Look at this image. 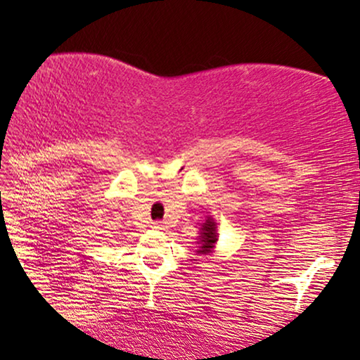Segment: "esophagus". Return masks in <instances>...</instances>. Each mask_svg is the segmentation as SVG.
Listing matches in <instances>:
<instances>
[{"label":"esophagus","mask_w":360,"mask_h":360,"mask_svg":"<svg viewBox=\"0 0 360 360\" xmlns=\"http://www.w3.org/2000/svg\"><path fill=\"white\" fill-rule=\"evenodd\" d=\"M152 228L164 231V229H167V223H164V221H155V223H152Z\"/></svg>","instance_id":"obj_1"}]
</instances>
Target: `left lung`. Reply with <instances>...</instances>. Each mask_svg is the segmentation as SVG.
Segmentation results:
<instances>
[{
	"label": "left lung",
	"instance_id": "obj_1",
	"mask_svg": "<svg viewBox=\"0 0 360 360\" xmlns=\"http://www.w3.org/2000/svg\"><path fill=\"white\" fill-rule=\"evenodd\" d=\"M198 238H200V243H198L200 249L196 250V252L205 254V255L213 252L214 244L218 243V224H216V221L213 218H208L203 224H201Z\"/></svg>",
	"mask_w": 360,
	"mask_h": 360
}]
</instances>
